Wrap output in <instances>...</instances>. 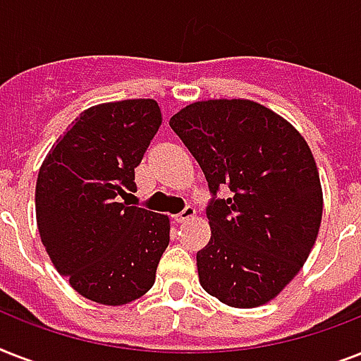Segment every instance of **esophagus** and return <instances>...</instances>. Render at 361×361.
<instances>
[{
  "label": "esophagus",
  "mask_w": 361,
  "mask_h": 361,
  "mask_svg": "<svg viewBox=\"0 0 361 361\" xmlns=\"http://www.w3.org/2000/svg\"><path fill=\"white\" fill-rule=\"evenodd\" d=\"M195 215H197L195 208H192V206H187V208L183 209L181 214L176 215V221H178V223H187V221H191Z\"/></svg>",
  "instance_id": "obj_1"
}]
</instances>
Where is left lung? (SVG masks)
Instances as JSON below:
<instances>
[{
	"instance_id": "1",
	"label": "left lung",
	"mask_w": 361,
	"mask_h": 361,
	"mask_svg": "<svg viewBox=\"0 0 361 361\" xmlns=\"http://www.w3.org/2000/svg\"><path fill=\"white\" fill-rule=\"evenodd\" d=\"M170 127L197 159L212 200V238L197 252L198 281L231 307L271 302L307 260L322 221V185L294 125L249 99L187 104Z\"/></svg>"
}]
</instances>
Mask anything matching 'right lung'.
Listing matches in <instances>:
<instances>
[{"label":"right lung","mask_w":361,"mask_h":361,"mask_svg":"<svg viewBox=\"0 0 361 361\" xmlns=\"http://www.w3.org/2000/svg\"><path fill=\"white\" fill-rule=\"evenodd\" d=\"M161 123L153 99L95 104L59 136L39 169L42 245L69 285L101 305L144 296L169 247V215L120 202L136 191L135 169Z\"/></svg>","instance_id":"right-lung-1"}]
</instances>
